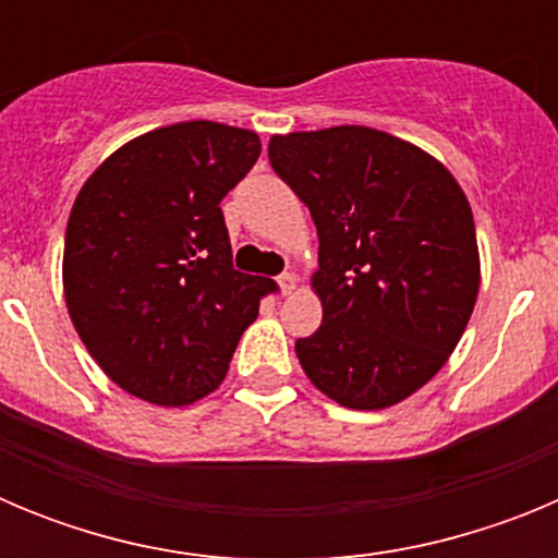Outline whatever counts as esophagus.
<instances>
[{
	"mask_svg": "<svg viewBox=\"0 0 558 558\" xmlns=\"http://www.w3.org/2000/svg\"><path fill=\"white\" fill-rule=\"evenodd\" d=\"M279 288H282L284 295L295 293V288H299V279H295V274H282V276H279Z\"/></svg>",
	"mask_w": 558,
	"mask_h": 558,
	"instance_id": "obj_1",
	"label": "esophagus"
}]
</instances>
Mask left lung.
<instances>
[{
	"mask_svg": "<svg viewBox=\"0 0 558 558\" xmlns=\"http://www.w3.org/2000/svg\"><path fill=\"white\" fill-rule=\"evenodd\" d=\"M276 175L318 231V332L295 340L315 388L383 411L427 386L475 310L481 254L470 201L436 156L368 125L276 133Z\"/></svg>",
	"mask_w": 558,
	"mask_h": 558,
	"instance_id": "1",
	"label": "left lung"
}]
</instances>
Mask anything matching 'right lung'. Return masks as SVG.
Instances as JSON below:
<instances>
[{
	"mask_svg": "<svg viewBox=\"0 0 558 558\" xmlns=\"http://www.w3.org/2000/svg\"><path fill=\"white\" fill-rule=\"evenodd\" d=\"M259 150L245 128L175 122L117 147L77 192L63 299L83 347L131 397L181 408L215 391L279 290L231 268L220 211Z\"/></svg>",
	"mask_w": 558,
	"mask_h": 558,
	"instance_id": "right-lung-1",
	"label": "right lung"
}]
</instances>
